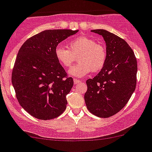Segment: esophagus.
<instances>
[{"label": "esophagus", "instance_id": "obj_1", "mask_svg": "<svg viewBox=\"0 0 152 152\" xmlns=\"http://www.w3.org/2000/svg\"><path fill=\"white\" fill-rule=\"evenodd\" d=\"M81 82V80L79 79H73V83H74V84H78L79 83Z\"/></svg>", "mask_w": 152, "mask_h": 152}]
</instances>
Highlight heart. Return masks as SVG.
<instances>
[{"instance_id": "obj_1", "label": "heart", "mask_w": 152, "mask_h": 152, "mask_svg": "<svg viewBox=\"0 0 152 152\" xmlns=\"http://www.w3.org/2000/svg\"><path fill=\"white\" fill-rule=\"evenodd\" d=\"M55 56L64 67H70L79 57V63L70 68V75L82 77L90 71L97 72L104 67L107 60V50L103 44L87 36H79L69 42V49L57 46Z\"/></svg>"}]
</instances>
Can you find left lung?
I'll list each match as a JSON object with an SVG mask.
<instances>
[{
	"label": "left lung",
	"instance_id": "obj_1",
	"mask_svg": "<svg viewBox=\"0 0 152 152\" xmlns=\"http://www.w3.org/2000/svg\"><path fill=\"white\" fill-rule=\"evenodd\" d=\"M106 44L107 60L96 76L87 79L84 94L89 112L101 118L117 114L127 104L135 91L137 60L133 51L122 38L105 30H92Z\"/></svg>",
	"mask_w": 152,
	"mask_h": 152
}]
</instances>
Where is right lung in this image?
Instances as JSON below:
<instances>
[{
    "instance_id": "right-lung-1",
    "label": "right lung",
    "mask_w": 152,
    "mask_h": 152,
    "mask_svg": "<svg viewBox=\"0 0 152 152\" xmlns=\"http://www.w3.org/2000/svg\"><path fill=\"white\" fill-rule=\"evenodd\" d=\"M78 30H47L28 38L17 54L12 74L20 105L38 119H52L66 108L73 85L55 56L58 44Z\"/></svg>"
}]
</instances>
